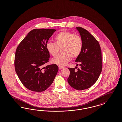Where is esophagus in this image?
I'll return each instance as SVG.
<instances>
[{"label":"esophagus","mask_w":122,"mask_h":122,"mask_svg":"<svg viewBox=\"0 0 122 122\" xmlns=\"http://www.w3.org/2000/svg\"><path fill=\"white\" fill-rule=\"evenodd\" d=\"M58 68H59V70H61V69H62L63 68H64V67L60 66H59V67H58Z\"/></svg>","instance_id":"esophagus-1"}]
</instances>
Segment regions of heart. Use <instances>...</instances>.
I'll list each match as a JSON object with an SVG mask.
<instances>
[{"mask_svg": "<svg viewBox=\"0 0 122 122\" xmlns=\"http://www.w3.org/2000/svg\"><path fill=\"white\" fill-rule=\"evenodd\" d=\"M55 42L51 41L46 44V50L52 56H56L61 48L62 54L52 59V63L63 66L73 58H78L83 48V40L79 35L67 31L59 32L55 36Z\"/></svg>", "mask_w": 122, "mask_h": 122, "instance_id": "b5f03b06", "label": "heart"}]
</instances>
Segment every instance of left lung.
<instances>
[{
	"label": "left lung",
	"instance_id": "1",
	"mask_svg": "<svg viewBox=\"0 0 122 122\" xmlns=\"http://www.w3.org/2000/svg\"><path fill=\"white\" fill-rule=\"evenodd\" d=\"M76 29L83 40L82 52L76 60L81 68L77 71L69 68L68 82L76 90H83L92 86L98 79L102 70V52L98 41L88 30L81 27Z\"/></svg>",
	"mask_w": 122,
	"mask_h": 122
}]
</instances>
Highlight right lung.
Wrapping results in <instances>:
<instances>
[{
    "label": "right lung",
    "instance_id": "1",
    "mask_svg": "<svg viewBox=\"0 0 122 122\" xmlns=\"http://www.w3.org/2000/svg\"><path fill=\"white\" fill-rule=\"evenodd\" d=\"M56 30L33 29L17 47L15 57V72L22 84L30 91H45L51 85L57 75V65L52 64L43 67L50 58L46 44Z\"/></svg>",
    "mask_w": 122,
    "mask_h": 122
}]
</instances>
